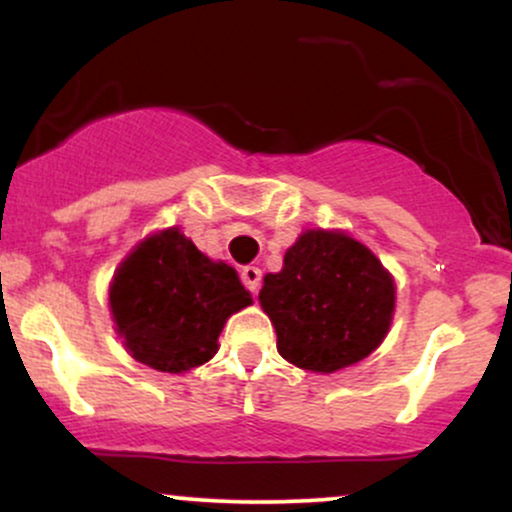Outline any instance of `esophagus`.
<instances>
[{
  "mask_svg": "<svg viewBox=\"0 0 512 512\" xmlns=\"http://www.w3.org/2000/svg\"><path fill=\"white\" fill-rule=\"evenodd\" d=\"M240 279H243V284L248 286V291L255 296L257 291H260V281H262V272L257 267H245L243 272H240Z\"/></svg>",
  "mask_w": 512,
  "mask_h": 512,
  "instance_id": "1",
  "label": "esophagus"
}]
</instances>
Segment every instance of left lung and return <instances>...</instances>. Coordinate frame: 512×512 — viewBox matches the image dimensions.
<instances>
[{"mask_svg":"<svg viewBox=\"0 0 512 512\" xmlns=\"http://www.w3.org/2000/svg\"><path fill=\"white\" fill-rule=\"evenodd\" d=\"M395 298L383 262L349 233L325 228L301 233L260 291L279 354L313 373H337L373 354L390 332Z\"/></svg>","mask_w":512,"mask_h":512,"instance_id":"1","label":"left lung"}]
</instances>
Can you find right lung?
Wrapping results in <instances>:
<instances>
[{
  "label": "right lung",
  "mask_w": 512,
  "mask_h": 512,
  "mask_svg": "<svg viewBox=\"0 0 512 512\" xmlns=\"http://www.w3.org/2000/svg\"><path fill=\"white\" fill-rule=\"evenodd\" d=\"M108 296L127 354L161 373H187L214 358L228 317L252 303L236 269L209 260L178 226L129 252Z\"/></svg>",
  "instance_id": "right-lung-1"
}]
</instances>
